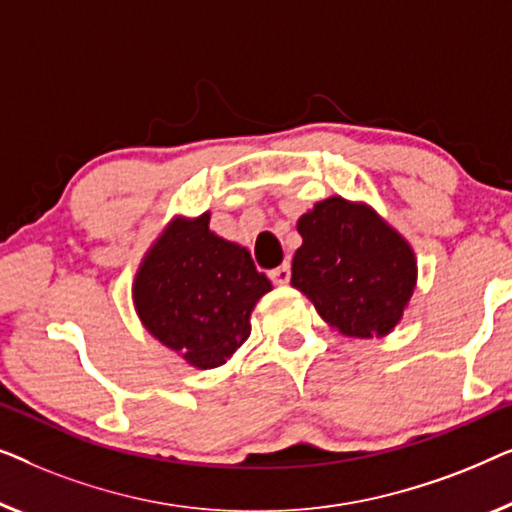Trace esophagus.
<instances>
[{
    "label": "esophagus",
    "mask_w": 512,
    "mask_h": 512,
    "mask_svg": "<svg viewBox=\"0 0 512 512\" xmlns=\"http://www.w3.org/2000/svg\"><path fill=\"white\" fill-rule=\"evenodd\" d=\"M290 276H292V271H290V264H287V262L280 264L278 269L269 271V278H271L276 285H287V283H290Z\"/></svg>",
    "instance_id": "34e87169"
}]
</instances>
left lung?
Returning a JSON list of instances; mask_svg holds the SVG:
<instances>
[{"instance_id": "8db88e82", "label": "left lung", "mask_w": 512, "mask_h": 512, "mask_svg": "<svg viewBox=\"0 0 512 512\" xmlns=\"http://www.w3.org/2000/svg\"><path fill=\"white\" fill-rule=\"evenodd\" d=\"M297 229L304 243L292 259V287L343 336L390 334L417 285L410 243L371 206L338 194L301 215Z\"/></svg>"}]
</instances>
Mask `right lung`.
Returning <instances> with one entry per match:
<instances>
[{
  "label": "right lung",
  "instance_id": "add662e5",
  "mask_svg": "<svg viewBox=\"0 0 512 512\" xmlns=\"http://www.w3.org/2000/svg\"><path fill=\"white\" fill-rule=\"evenodd\" d=\"M211 213L174 218L136 271L141 325L194 369L222 366L250 336V313L271 290L239 243L208 229Z\"/></svg>",
  "mask_w": 512,
  "mask_h": 512
}]
</instances>
